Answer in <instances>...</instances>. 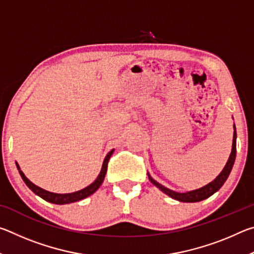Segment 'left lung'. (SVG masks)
Returning <instances> with one entry per match:
<instances>
[{"instance_id":"left-lung-1","label":"left lung","mask_w":254,"mask_h":254,"mask_svg":"<svg viewBox=\"0 0 254 254\" xmlns=\"http://www.w3.org/2000/svg\"><path fill=\"white\" fill-rule=\"evenodd\" d=\"M234 128V133H233V143H232V151L229 157V160H227L226 165L223 170L220 173V175L215 178L213 182H210L209 184L205 185L204 187H200L198 189H195V190H190V191H186V192H178L175 190H171V189L167 188L165 186H162L161 184H159L158 182H156L151 176L149 175L148 173V177L149 180L151 182L154 186L157 188L160 189L162 192H165L166 195H168L171 198H174L176 200L179 201H184V203H196V201H200L204 200L208 197L212 196L213 194H215L218 189H220L224 183L226 182L227 177L231 173L232 168H233L234 161H235V156H236V128H235V124L233 126Z\"/></svg>"}]
</instances>
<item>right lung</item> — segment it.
Returning <instances> with one entry per match:
<instances>
[{"instance_id":"obj_1","label":"right lung","mask_w":254,"mask_h":254,"mask_svg":"<svg viewBox=\"0 0 254 254\" xmlns=\"http://www.w3.org/2000/svg\"><path fill=\"white\" fill-rule=\"evenodd\" d=\"M113 152H114V149H112L111 151L106 154L104 161H103L100 175L97 176V178L94 180V182L89 185V186L80 189V190H78V191L68 192V194H56V192H51L48 190H45V189H42L40 187H38L37 185H34L33 183L30 182L27 177H25V175L22 173V170L20 169V166L18 165V162H15V165H16V168H18V170H19L21 178L23 179L25 185H27V186L31 189L34 194L41 197L42 199L49 201V203L57 204V205H64V204L75 203V201L84 199V198H86V197H88L92 194H94V192H95L97 189L100 188V186L103 183V180H104V178H105V174L107 170V163H109L110 158L112 154H113Z\"/></svg>"}]
</instances>
